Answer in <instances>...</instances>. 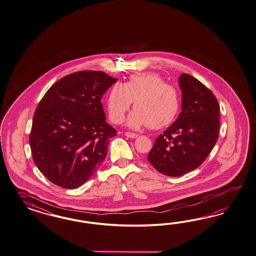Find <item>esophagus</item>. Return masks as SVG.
I'll use <instances>...</instances> for the list:
<instances>
[{
  "label": "esophagus",
  "mask_w": 256,
  "mask_h": 256,
  "mask_svg": "<svg viewBox=\"0 0 256 256\" xmlns=\"http://www.w3.org/2000/svg\"><path fill=\"white\" fill-rule=\"evenodd\" d=\"M126 136L128 137V138H132V139H134V138H137V137H138V134L132 132H126Z\"/></svg>",
  "instance_id": "esophagus-1"
}]
</instances>
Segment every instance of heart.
<instances>
[{
	"label": "heart",
	"instance_id": "heart-1",
	"mask_svg": "<svg viewBox=\"0 0 256 256\" xmlns=\"http://www.w3.org/2000/svg\"><path fill=\"white\" fill-rule=\"evenodd\" d=\"M132 101L135 110L128 116V124L133 128L146 124L162 128L176 119L180 110L178 90L156 74H136L124 84L115 83L106 96L110 121L121 123Z\"/></svg>",
	"mask_w": 256,
	"mask_h": 256
}]
</instances>
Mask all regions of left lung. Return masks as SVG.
<instances>
[{"label":"left lung","instance_id":"8db88e82","mask_svg":"<svg viewBox=\"0 0 256 256\" xmlns=\"http://www.w3.org/2000/svg\"><path fill=\"white\" fill-rule=\"evenodd\" d=\"M182 110L178 119L157 137L148 156L160 173L178 176L198 168L218 138L220 105L214 94L194 76L182 74Z\"/></svg>","mask_w":256,"mask_h":256}]
</instances>
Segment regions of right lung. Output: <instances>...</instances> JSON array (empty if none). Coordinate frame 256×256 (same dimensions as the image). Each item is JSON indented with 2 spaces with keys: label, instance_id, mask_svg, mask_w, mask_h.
Masks as SVG:
<instances>
[{
  "label": "right lung",
  "instance_id": "1",
  "mask_svg": "<svg viewBox=\"0 0 256 256\" xmlns=\"http://www.w3.org/2000/svg\"><path fill=\"white\" fill-rule=\"evenodd\" d=\"M116 81L104 72H74L38 103L29 142L36 168L54 184L80 187L106 158L116 130L106 122L101 98Z\"/></svg>",
  "mask_w": 256,
  "mask_h": 256
}]
</instances>
